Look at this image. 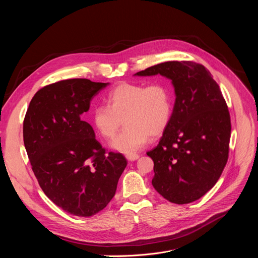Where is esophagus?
Returning <instances> with one entry per match:
<instances>
[{
  "label": "esophagus",
  "mask_w": 258,
  "mask_h": 258,
  "mask_svg": "<svg viewBox=\"0 0 258 258\" xmlns=\"http://www.w3.org/2000/svg\"><path fill=\"white\" fill-rule=\"evenodd\" d=\"M140 155L139 154H130V155H126V159L128 161H135L137 159H139Z\"/></svg>",
  "instance_id": "34e87169"
}]
</instances>
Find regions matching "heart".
<instances>
[{
  "mask_svg": "<svg viewBox=\"0 0 258 258\" xmlns=\"http://www.w3.org/2000/svg\"><path fill=\"white\" fill-rule=\"evenodd\" d=\"M173 111V92L163 82L145 86L123 83L109 93L107 106L93 110L92 124L104 139H112L122 120L125 128L111 143L113 149L134 154L168 126Z\"/></svg>",
  "mask_w": 258,
  "mask_h": 258,
  "instance_id": "1",
  "label": "heart"
}]
</instances>
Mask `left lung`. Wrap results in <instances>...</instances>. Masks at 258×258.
Wrapping results in <instances>:
<instances>
[{
  "mask_svg": "<svg viewBox=\"0 0 258 258\" xmlns=\"http://www.w3.org/2000/svg\"><path fill=\"white\" fill-rule=\"evenodd\" d=\"M171 81L175 101L159 144L147 155L154 162L152 185L166 200L187 204L218 180L229 157L231 118L211 73L192 61H168L137 72Z\"/></svg>",
  "mask_w": 258,
  "mask_h": 258,
  "instance_id": "left-lung-1",
  "label": "left lung"
}]
</instances>
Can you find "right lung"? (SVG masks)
<instances>
[{
	"label": "right lung",
	"mask_w": 258,
	"mask_h": 258,
	"mask_svg": "<svg viewBox=\"0 0 258 258\" xmlns=\"http://www.w3.org/2000/svg\"><path fill=\"white\" fill-rule=\"evenodd\" d=\"M109 83L87 79L44 87L31 99L23 121V141L46 196L77 216L95 215L114 197L127 161L106 152L82 114Z\"/></svg>",
	"instance_id": "obj_1"
}]
</instances>
